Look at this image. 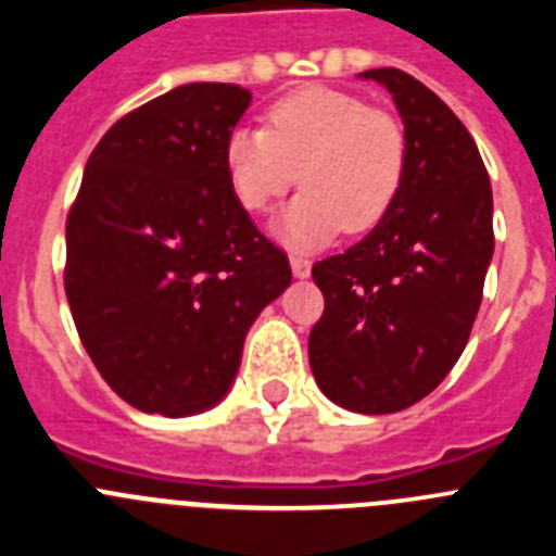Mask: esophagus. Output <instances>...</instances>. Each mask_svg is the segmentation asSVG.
I'll return each mask as SVG.
<instances>
[{"instance_id": "obj_1", "label": "esophagus", "mask_w": 556, "mask_h": 556, "mask_svg": "<svg viewBox=\"0 0 556 556\" xmlns=\"http://www.w3.org/2000/svg\"><path fill=\"white\" fill-rule=\"evenodd\" d=\"M289 264H292L294 278H308V275H312V262H308L306 255L292 253V255H289Z\"/></svg>"}]
</instances>
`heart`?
I'll return each instance as SVG.
<instances>
[{"label":"heart","mask_w":556,"mask_h":556,"mask_svg":"<svg viewBox=\"0 0 556 556\" xmlns=\"http://www.w3.org/2000/svg\"><path fill=\"white\" fill-rule=\"evenodd\" d=\"M406 130L395 113L333 88H303L267 111L264 127L225 139V172L239 203L267 208L298 184L306 189L275 223L294 248L326 242L342 225L370 230L395 203L406 172Z\"/></svg>","instance_id":"obj_1"}]
</instances>
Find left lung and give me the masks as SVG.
Masks as SVG:
<instances>
[{
	"label": "left lung",
	"mask_w": 556,
	"mask_h": 556,
	"mask_svg": "<svg viewBox=\"0 0 556 556\" xmlns=\"http://www.w3.org/2000/svg\"><path fill=\"white\" fill-rule=\"evenodd\" d=\"M404 119L406 172L370 233L312 267L326 312L308 365L342 409L390 415L437 390L456 365L493 258V191L468 127L401 68H370Z\"/></svg>",
	"instance_id": "obj_1"
}]
</instances>
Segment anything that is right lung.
Segmentation results:
<instances>
[{
	"label": "right lung",
	"mask_w": 556,
	"mask_h": 556,
	"mask_svg": "<svg viewBox=\"0 0 556 556\" xmlns=\"http://www.w3.org/2000/svg\"><path fill=\"white\" fill-rule=\"evenodd\" d=\"M250 100L233 83H189L130 111L94 147L68 211L63 283L80 342L150 415L217 406L250 326L292 283L225 172Z\"/></svg>",
	"instance_id": "1"
}]
</instances>
